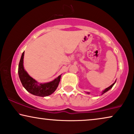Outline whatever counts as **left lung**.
<instances>
[{"label": "left lung", "instance_id": "8db88e82", "mask_svg": "<svg viewBox=\"0 0 134 134\" xmlns=\"http://www.w3.org/2000/svg\"><path fill=\"white\" fill-rule=\"evenodd\" d=\"M116 80L115 81V82L114 83H113L112 85H111V86H110V87H108V88H106L104 90H103V92H102V94H104V93H106V92H107V91H108V90H109L111 89V88H112V87H113V85H114L115 84V83H116ZM88 93V94H89V93Z\"/></svg>", "mask_w": 134, "mask_h": 134}]
</instances>
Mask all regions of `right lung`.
<instances>
[{"label":"right lung","instance_id":"1","mask_svg":"<svg viewBox=\"0 0 134 134\" xmlns=\"http://www.w3.org/2000/svg\"><path fill=\"white\" fill-rule=\"evenodd\" d=\"M23 57L24 52L22 54L20 59L18 70V75L23 87L30 93L41 97L49 96L53 93L58 87L61 75L52 82L45 83H39L35 79L30 77L25 70L23 67Z\"/></svg>","mask_w":134,"mask_h":134}]
</instances>
